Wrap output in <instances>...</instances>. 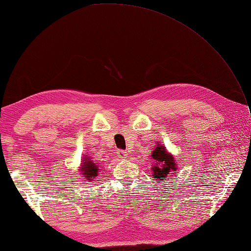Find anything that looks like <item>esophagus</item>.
<instances>
[{
	"label": "esophagus",
	"mask_w": 251,
	"mask_h": 251,
	"mask_svg": "<svg viewBox=\"0 0 251 251\" xmlns=\"http://www.w3.org/2000/svg\"><path fill=\"white\" fill-rule=\"evenodd\" d=\"M117 154H118L119 157H120V159H123V160H125L126 157V152H125L123 150H119L117 152Z\"/></svg>",
	"instance_id": "34e87169"
}]
</instances>
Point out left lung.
Instances as JSON below:
<instances>
[{"mask_svg":"<svg viewBox=\"0 0 251 251\" xmlns=\"http://www.w3.org/2000/svg\"><path fill=\"white\" fill-rule=\"evenodd\" d=\"M151 156L155 161V163L152 164L151 172L153 178L156 179V181H165V178L168 177V175L171 172L176 173V161L174 160V156L172 154H170L166 151L165 147H162L161 144L156 146L154 150L152 151Z\"/></svg>","mask_w":251,"mask_h":251,"instance_id":"1","label":"left lung"}]
</instances>
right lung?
Returning a JSON list of instances; mask_svg holds the SVG:
<instances>
[{
	"label": "right lung",
	"mask_w": 251,
	"mask_h": 251,
	"mask_svg": "<svg viewBox=\"0 0 251 251\" xmlns=\"http://www.w3.org/2000/svg\"><path fill=\"white\" fill-rule=\"evenodd\" d=\"M80 172L81 175H83V177L87 181H92V178H95L98 176V172H99V166L96 165L94 162H92L89 157H83L82 163L80 166Z\"/></svg>",
	"instance_id": "obj_1"
}]
</instances>
